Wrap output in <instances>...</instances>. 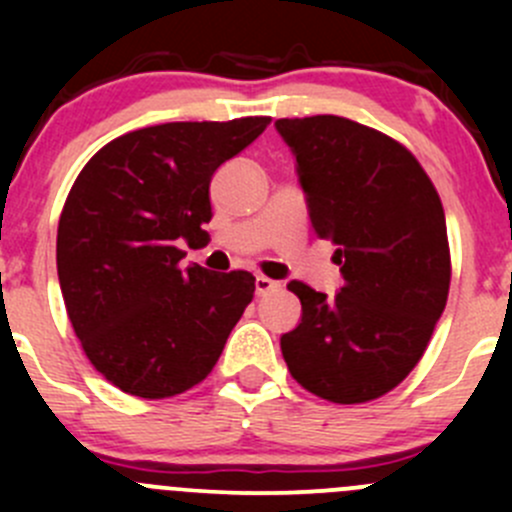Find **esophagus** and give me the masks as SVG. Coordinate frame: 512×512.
Instances as JSON below:
<instances>
[{"instance_id": "obj_1", "label": "esophagus", "mask_w": 512, "mask_h": 512, "mask_svg": "<svg viewBox=\"0 0 512 512\" xmlns=\"http://www.w3.org/2000/svg\"><path fill=\"white\" fill-rule=\"evenodd\" d=\"M280 287H282L280 282L270 280V277H265V275H257V277H255V292H257V297H265V294L277 292V289H280Z\"/></svg>"}]
</instances>
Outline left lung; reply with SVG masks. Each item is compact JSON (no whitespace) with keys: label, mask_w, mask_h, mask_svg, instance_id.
Listing matches in <instances>:
<instances>
[{"label":"left lung","mask_w":512,"mask_h":512,"mask_svg":"<svg viewBox=\"0 0 512 512\" xmlns=\"http://www.w3.org/2000/svg\"><path fill=\"white\" fill-rule=\"evenodd\" d=\"M297 158L314 232L337 245L334 297L287 285L302 319L282 334L287 369L334 404L379 399L428 347L451 285L446 215L436 188L401 143L342 116L280 118Z\"/></svg>","instance_id":"1"}]
</instances>
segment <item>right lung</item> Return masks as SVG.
<instances>
[{
    "instance_id": "right-lung-1",
    "label": "right lung",
    "mask_w": 512,
    "mask_h": 512,
    "mask_svg": "<svg viewBox=\"0 0 512 512\" xmlns=\"http://www.w3.org/2000/svg\"><path fill=\"white\" fill-rule=\"evenodd\" d=\"M270 118L160 123L106 143L76 178L56 235L66 312L98 374L141 399L205 379L255 292L245 270L183 267L210 223V180Z\"/></svg>"
}]
</instances>
